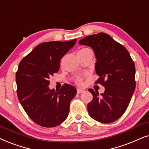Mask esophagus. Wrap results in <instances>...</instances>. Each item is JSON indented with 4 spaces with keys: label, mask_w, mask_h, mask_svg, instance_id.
<instances>
[{
    "label": "esophagus",
    "mask_w": 149,
    "mask_h": 149,
    "mask_svg": "<svg viewBox=\"0 0 149 149\" xmlns=\"http://www.w3.org/2000/svg\"><path fill=\"white\" fill-rule=\"evenodd\" d=\"M84 91V90H83V89H81V88L77 89V93H79V94H80V93H83Z\"/></svg>",
    "instance_id": "esophagus-1"
}]
</instances>
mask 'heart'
I'll list each match as a JSON object with an SVG mask.
<instances>
[{
    "mask_svg": "<svg viewBox=\"0 0 149 149\" xmlns=\"http://www.w3.org/2000/svg\"><path fill=\"white\" fill-rule=\"evenodd\" d=\"M87 51H91L90 49L87 47H84V48H82L80 50L78 51V52H87ZM76 82L78 84L81 85L82 84V78L81 76H77L76 78Z\"/></svg>",
    "mask_w": 149,
    "mask_h": 149,
    "instance_id": "obj_1",
    "label": "heart"
}]
</instances>
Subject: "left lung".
Instances as JSON below:
<instances>
[{
    "mask_svg": "<svg viewBox=\"0 0 149 149\" xmlns=\"http://www.w3.org/2000/svg\"><path fill=\"white\" fill-rule=\"evenodd\" d=\"M79 44L91 47L97 62L96 83L105 87L104 93L89 88L93 100L88 104L91 118L102 123L118 119L125 112L136 88V68L125 47L104 33L87 36Z\"/></svg>",
    "mask_w": 149,
    "mask_h": 149,
    "instance_id": "1",
    "label": "left lung"
}]
</instances>
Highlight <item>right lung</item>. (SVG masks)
Here are the masks:
<instances>
[{"label":"right lung","instance_id":"add662e5","mask_svg":"<svg viewBox=\"0 0 149 149\" xmlns=\"http://www.w3.org/2000/svg\"><path fill=\"white\" fill-rule=\"evenodd\" d=\"M76 43L75 39L41 43L19 63L15 76L17 97L28 116L39 125L54 127L68 116L76 88L65 84L59 91L51 90L49 79L58 72L62 57Z\"/></svg>","mask_w":149,"mask_h":149}]
</instances>
